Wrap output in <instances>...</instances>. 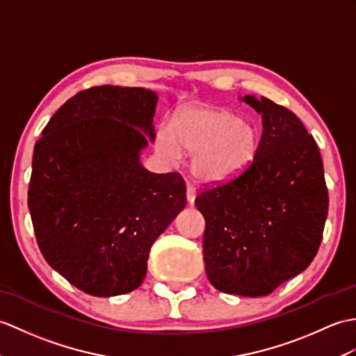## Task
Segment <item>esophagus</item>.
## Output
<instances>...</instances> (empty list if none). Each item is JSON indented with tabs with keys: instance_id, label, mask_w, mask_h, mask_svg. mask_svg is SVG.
<instances>
[{
	"instance_id": "34e87169",
	"label": "esophagus",
	"mask_w": 356,
	"mask_h": 356,
	"mask_svg": "<svg viewBox=\"0 0 356 356\" xmlns=\"http://www.w3.org/2000/svg\"><path fill=\"white\" fill-rule=\"evenodd\" d=\"M195 188L191 185V184H188V186H186V198H188V202L189 203H194V200H195Z\"/></svg>"
}]
</instances>
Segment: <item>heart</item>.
<instances>
[{"label":"heart","mask_w":356,"mask_h":356,"mask_svg":"<svg viewBox=\"0 0 356 356\" xmlns=\"http://www.w3.org/2000/svg\"><path fill=\"white\" fill-rule=\"evenodd\" d=\"M259 144V134L252 124L213 106L185 107L172 126L161 127L156 139L167 159H179L181 150L191 153V172L209 184L244 172L258 154Z\"/></svg>","instance_id":"1"}]
</instances>
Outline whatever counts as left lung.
Segmentation results:
<instances>
[{
    "mask_svg": "<svg viewBox=\"0 0 356 356\" xmlns=\"http://www.w3.org/2000/svg\"><path fill=\"white\" fill-rule=\"evenodd\" d=\"M243 102L262 115L250 167L195 197L204 217L203 259L217 290L268 296L316 258L329 195L317 143L286 107L266 97Z\"/></svg>",
    "mask_w": 356,
    "mask_h": 356,
    "instance_id": "obj_1",
    "label": "left lung"
}]
</instances>
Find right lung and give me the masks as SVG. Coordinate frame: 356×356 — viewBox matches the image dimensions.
I'll return each mask as SVG.
<instances>
[{
  "instance_id": "right-lung-1",
  "label": "right lung",
  "mask_w": 356,
  "mask_h": 356,
  "mask_svg": "<svg viewBox=\"0 0 356 356\" xmlns=\"http://www.w3.org/2000/svg\"><path fill=\"white\" fill-rule=\"evenodd\" d=\"M158 95L94 86L71 97L35 145L29 209L49 267L90 296L136 290L153 243L186 204L179 172L139 162Z\"/></svg>"
}]
</instances>
